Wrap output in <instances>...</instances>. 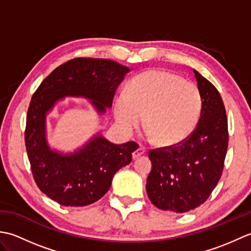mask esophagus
I'll list each match as a JSON object with an SVG mask.
<instances>
[{"mask_svg": "<svg viewBox=\"0 0 251 251\" xmlns=\"http://www.w3.org/2000/svg\"><path fill=\"white\" fill-rule=\"evenodd\" d=\"M145 153H146L145 149H143L142 147H139V148L137 149L136 151L132 152V158L136 159V158H138V157H140L141 155H143V154H145Z\"/></svg>", "mask_w": 251, "mask_h": 251, "instance_id": "34e87169", "label": "esophagus"}]
</instances>
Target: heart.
Listing matches in <instances>:
<instances>
[{"instance_id":"heart-1","label":"heart","mask_w":251,"mask_h":251,"mask_svg":"<svg viewBox=\"0 0 251 251\" xmlns=\"http://www.w3.org/2000/svg\"><path fill=\"white\" fill-rule=\"evenodd\" d=\"M201 95L194 83L165 70H150L137 75L126 93L116 98L115 121L130 132L143 121L149 140L175 146L188 138L200 120Z\"/></svg>"}]
</instances>
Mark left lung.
<instances>
[{
    "mask_svg": "<svg viewBox=\"0 0 251 251\" xmlns=\"http://www.w3.org/2000/svg\"><path fill=\"white\" fill-rule=\"evenodd\" d=\"M201 95L195 130L176 147L152 150L147 193L162 210L188 212L204 204L220 180L227 150L226 108L217 88L193 69Z\"/></svg>",
    "mask_w": 251,
    "mask_h": 251,
    "instance_id": "left-lung-1",
    "label": "left lung"
}]
</instances>
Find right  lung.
Instances as JSON below:
<instances>
[{"label":"right lung","instance_id":"add662e5","mask_svg":"<svg viewBox=\"0 0 251 251\" xmlns=\"http://www.w3.org/2000/svg\"><path fill=\"white\" fill-rule=\"evenodd\" d=\"M128 72L112 60L75 58L56 68L32 96L25 132L26 153L37 186L58 204L81 207L100 200L114 175L131 162L138 145H115L98 131L72 152L57 150L47 139V115L66 97L87 99L98 115H104Z\"/></svg>","mask_w":251,"mask_h":251}]
</instances>
